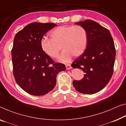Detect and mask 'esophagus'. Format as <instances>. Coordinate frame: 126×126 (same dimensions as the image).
<instances>
[{
  "instance_id": "1",
  "label": "esophagus",
  "mask_w": 126,
  "mask_h": 126,
  "mask_svg": "<svg viewBox=\"0 0 126 126\" xmlns=\"http://www.w3.org/2000/svg\"><path fill=\"white\" fill-rule=\"evenodd\" d=\"M66 68L67 70H69L71 69L72 67H71L70 64H66Z\"/></svg>"
}]
</instances>
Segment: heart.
I'll return each mask as SVG.
<instances>
[{"instance_id":"1","label":"heart","mask_w":126,"mask_h":126,"mask_svg":"<svg viewBox=\"0 0 126 126\" xmlns=\"http://www.w3.org/2000/svg\"><path fill=\"white\" fill-rule=\"evenodd\" d=\"M49 35L51 38L42 39V51L52 59H57L61 47L63 52L59 60L62 63L69 62L72 56H80L87 46V32L80 25L58 27L50 32Z\"/></svg>"}]
</instances>
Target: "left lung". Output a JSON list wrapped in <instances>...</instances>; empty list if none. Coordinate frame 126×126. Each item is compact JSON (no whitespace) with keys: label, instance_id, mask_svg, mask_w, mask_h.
<instances>
[{"label":"left lung","instance_id":"8db88e82","mask_svg":"<svg viewBox=\"0 0 126 126\" xmlns=\"http://www.w3.org/2000/svg\"><path fill=\"white\" fill-rule=\"evenodd\" d=\"M88 35L87 46L82 55L71 64L73 68L83 71L84 78L73 80L74 87L84 94H94L109 83L114 71L115 48L109 30L91 20L77 22Z\"/></svg>","mask_w":126,"mask_h":126}]
</instances>
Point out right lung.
<instances>
[{
  "label": "right lung",
  "mask_w": 126,
  "mask_h": 126,
  "mask_svg": "<svg viewBox=\"0 0 126 126\" xmlns=\"http://www.w3.org/2000/svg\"><path fill=\"white\" fill-rule=\"evenodd\" d=\"M57 25L31 23L15 36L12 49L13 71L20 87L34 96H42L52 91L58 73L66 70L64 64L55 63L42 51L44 35Z\"/></svg>",
  "instance_id": "add662e5"
}]
</instances>
